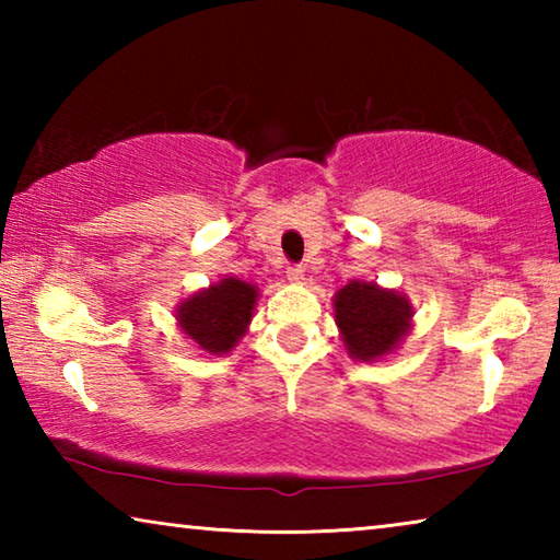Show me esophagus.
Here are the masks:
<instances>
[{
  "label": "esophagus",
  "mask_w": 560,
  "mask_h": 560,
  "mask_svg": "<svg viewBox=\"0 0 560 560\" xmlns=\"http://www.w3.org/2000/svg\"><path fill=\"white\" fill-rule=\"evenodd\" d=\"M303 277H306V273H303V267H299V264H291V267H287V279L291 283H303Z\"/></svg>",
  "instance_id": "esophagus-1"
}]
</instances>
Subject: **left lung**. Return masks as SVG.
Segmentation results:
<instances>
[{
    "mask_svg": "<svg viewBox=\"0 0 560 560\" xmlns=\"http://www.w3.org/2000/svg\"><path fill=\"white\" fill-rule=\"evenodd\" d=\"M334 314L348 355L360 363H375L402 346L415 311L405 293L353 279L336 291Z\"/></svg>",
    "mask_w": 560,
    "mask_h": 560,
    "instance_id": "obj_1",
    "label": "left lung"
}]
</instances>
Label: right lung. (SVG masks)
Wrapping results in <instances>:
<instances>
[{
	"mask_svg": "<svg viewBox=\"0 0 560 560\" xmlns=\"http://www.w3.org/2000/svg\"><path fill=\"white\" fill-rule=\"evenodd\" d=\"M259 289L249 281L224 277L177 303V328L210 355H224L244 338L254 318Z\"/></svg>",
	"mask_w": 560,
	"mask_h": 560,
	"instance_id": "right-lung-1",
	"label": "right lung"
}]
</instances>
